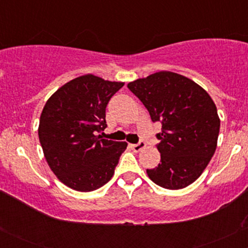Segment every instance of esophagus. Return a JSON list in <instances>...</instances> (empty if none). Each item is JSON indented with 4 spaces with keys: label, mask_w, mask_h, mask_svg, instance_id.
<instances>
[{
    "label": "esophagus",
    "mask_w": 248,
    "mask_h": 248,
    "mask_svg": "<svg viewBox=\"0 0 248 248\" xmlns=\"http://www.w3.org/2000/svg\"><path fill=\"white\" fill-rule=\"evenodd\" d=\"M144 148H146V143H144L143 141H140L139 143H136V144H132V149L136 153L141 152V150L144 149Z\"/></svg>",
    "instance_id": "1"
}]
</instances>
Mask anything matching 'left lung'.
<instances>
[{
    "mask_svg": "<svg viewBox=\"0 0 248 248\" xmlns=\"http://www.w3.org/2000/svg\"><path fill=\"white\" fill-rule=\"evenodd\" d=\"M146 106L162 132L157 149L161 163L147 169L148 177L164 189L178 190L193 183L217 148L220 119L203 87L191 79L160 71L127 85Z\"/></svg>",
    "mask_w": 248,
    "mask_h": 248,
    "instance_id": "obj_1",
    "label": "left lung"
}]
</instances>
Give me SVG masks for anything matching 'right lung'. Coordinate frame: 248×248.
Here are the masks:
<instances>
[{"mask_svg": "<svg viewBox=\"0 0 248 248\" xmlns=\"http://www.w3.org/2000/svg\"><path fill=\"white\" fill-rule=\"evenodd\" d=\"M124 82L93 75L72 79L46 101L38 136L45 160L57 178L77 191L99 189L114 175L127 142L102 139L106 107Z\"/></svg>", "mask_w": 248, "mask_h": 248, "instance_id": "add662e5", "label": "right lung"}]
</instances>
